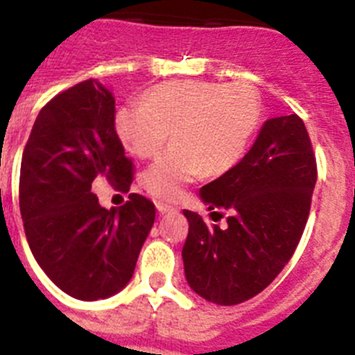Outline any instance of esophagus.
Segmentation results:
<instances>
[{"mask_svg": "<svg viewBox=\"0 0 355 355\" xmlns=\"http://www.w3.org/2000/svg\"><path fill=\"white\" fill-rule=\"evenodd\" d=\"M156 209H158L159 213H162V215H165V213H171V211H174V206H171V205H165V202H156Z\"/></svg>", "mask_w": 355, "mask_h": 355, "instance_id": "esophagus-1", "label": "esophagus"}]
</instances>
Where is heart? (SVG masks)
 <instances>
[{"instance_id": "heart-1", "label": "heart", "mask_w": 355, "mask_h": 355, "mask_svg": "<svg viewBox=\"0 0 355 355\" xmlns=\"http://www.w3.org/2000/svg\"><path fill=\"white\" fill-rule=\"evenodd\" d=\"M142 105L115 112L119 140L140 158L171 150L142 174V187L156 199L178 200L200 175H222L240 165L261 124V99L247 83L174 81L153 87Z\"/></svg>"}]
</instances>
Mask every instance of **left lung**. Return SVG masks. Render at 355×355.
<instances>
[{"instance_id":"left-lung-1","label":"left lung","mask_w":355,"mask_h":355,"mask_svg":"<svg viewBox=\"0 0 355 355\" xmlns=\"http://www.w3.org/2000/svg\"><path fill=\"white\" fill-rule=\"evenodd\" d=\"M315 184V155L300 117L263 122L240 165L200 188L209 215L229 211L225 227H208L202 216L183 209L188 236L181 256L188 286L218 306L261 293L299 245Z\"/></svg>"}]
</instances>
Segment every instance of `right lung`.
Here are the masks:
<instances>
[{
    "label": "right lung",
    "instance_id": "obj_1",
    "mask_svg": "<svg viewBox=\"0 0 355 355\" xmlns=\"http://www.w3.org/2000/svg\"><path fill=\"white\" fill-rule=\"evenodd\" d=\"M114 119L112 90L81 81L40 110L21 162L19 208L31 254L56 286L87 302L130 283L156 216L139 193L112 209L92 193L96 180L121 192L133 180Z\"/></svg>",
    "mask_w": 355,
    "mask_h": 355
}]
</instances>
